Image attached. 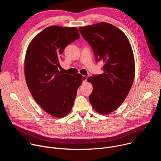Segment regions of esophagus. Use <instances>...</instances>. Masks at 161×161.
Instances as JSON below:
<instances>
[{
  "instance_id": "esophagus-1",
  "label": "esophagus",
  "mask_w": 161,
  "mask_h": 161,
  "mask_svg": "<svg viewBox=\"0 0 161 161\" xmlns=\"http://www.w3.org/2000/svg\"><path fill=\"white\" fill-rule=\"evenodd\" d=\"M87 78H88L87 76L83 75V83H85L86 81V80H87Z\"/></svg>"
}]
</instances>
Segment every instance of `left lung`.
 Returning <instances> with one entry per match:
<instances>
[{
    "mask_svg": "<svg viewBox=\"0 0 161 161\" xmlns=\"http://www.w3.org/2000/svg\"><path fill=\"white\" fill-rule=\"evenodd\" d=\"M93 48L97 61L105 62L104 73L90 76L93 86L89 101L98 113L108 114L123 103L132 85L135 62L129 39L119 28L106 22L79 27Z\"/></svg>",
    "mask_w": 161,
    "mask_h": 161,
    "instance_id": "8db88e82",
    "label": "left lung"
}]
</instances>
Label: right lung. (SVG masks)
<instances>
[{
	"instance_id": "add662e5",
	"label": "right lung",
	"mask_w": 161,
	"mask_h": 161,
	"mask_svg": "<svg viewBox=\"0 0 161 161\" xmlns=\"http://www.w3.org/2000/svg\"><path fill=\"white\" fill-rule=\"evenodd\" d=\"M79 37L75 27L52 25L37 34L26 51L24 73L29 90L35 101L55 118L71 112L83 81L80 74L73 76L58 69L64 49Z\"/></svg>"
}]
</instances>
